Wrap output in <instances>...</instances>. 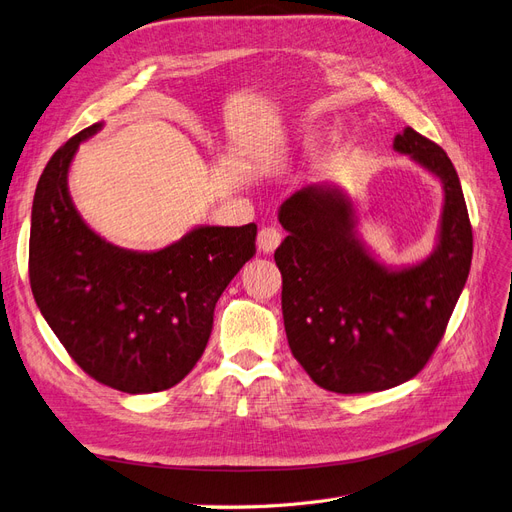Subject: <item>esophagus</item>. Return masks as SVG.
I'll list each match as a JSON object with an SVG mask.
<instances>
[{
    "mask_svg": "<svg viewBox=\"0 0 512 512\" xmlns=\"http://www.w3.org/2000/svg\"><path fill=\"white\" fill-rule=\"evenodd\" d=\"M280 243H282V232H280V230L273 228V226L260 228L258 237H256V245H258V250H260L262 254L275 252V247L280 245Z\"/></svg>",
    "mask_w": 512,
    "mask_h": 512,
    "instance_id": "1",
    "label": "esophagus"
}]
</instances>
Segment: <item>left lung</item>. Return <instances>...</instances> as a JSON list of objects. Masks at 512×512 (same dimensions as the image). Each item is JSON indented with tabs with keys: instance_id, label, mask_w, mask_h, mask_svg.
<instances>
[{
	"instance_id": "8db88e82",
	"label": "left lung",
	"mask_w": 512,
	"mask_h": 512,
	"mask_svg": "<svg viewBox=\"0 0 512 512\" xmlns=\"http://www.w3.org/2000/svg\"><path fill=\"white\" fill-rule=\"evenodd\" d=\"M393 149L442 185L436 247L421 262L384 265L359 232L354 200L335 183L305 185L277 211L288 230L275 250L288 346L333 393H376L414 378L470 273L472 226L453 162L412 128Z\"/></svg>"
}]
</instances>
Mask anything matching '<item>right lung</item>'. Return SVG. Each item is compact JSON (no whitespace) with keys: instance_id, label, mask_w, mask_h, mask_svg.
I'll return each instance as SVG.
<instances>
[{"instance_id":"right-lung-1","label":"right lung","mask_w":512,"mask_h":512,"mask_svg":"<svg viewBox=\"0 0 512 512\" xmlns=\"http://www.w3.org/2000/svg\"><path fill=\"white\" fill-rule=\"evenodd\" d=\"M102 126L70 138L40 175L29 282L40 314L91 378L130 395L158 393L203 356L215 303L256 252V224L194 226L153 252L108 243L68 190L79 145Z\"/></svg>"}]
</instances>
